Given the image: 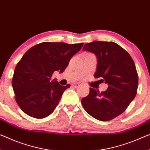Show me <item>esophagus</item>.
Masks as SVG:
<instances>
[{
  "label": "esophagus",
  "mask_w": 150,
  "mask_h": 150,
  "mask_svg": "<svg viewBox=\"0 0 150 150\" xmlns=\"http://www.w3.org/2000/svg\"><path fill=\"white\" fill-rule=\"evenodd\" d=\"M80 86V84H78V83H74V84H72V86L73 87H75V88H77Z\"/></svg>",
  "instance_id": "1"
}]
</instances>
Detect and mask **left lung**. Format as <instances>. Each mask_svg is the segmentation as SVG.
Masks as SVG:
<instances>
[{
	"label": "left lung",
	"instance_id": "1",
	"mask_svg": "<svg viewBox=\"0 0 150 150\" xmlns=\"http://www.w3.org/2000/svg\"><path fill=\"white\" fill-rule=\"evenodd\" d=\"M83 51L95 55L97 59L94 76L108 84L104 92L90 88L82 98L84 110L99 121H109L125 111L137 94L138 76L132 57L112 41H94L84 45Z\"/></svg>",
	"mask_w": 150,
	"mask_h": 150
}]
</instances>
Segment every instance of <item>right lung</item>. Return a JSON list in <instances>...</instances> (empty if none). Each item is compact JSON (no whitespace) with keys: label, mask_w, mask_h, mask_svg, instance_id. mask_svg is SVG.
Here are the masks:
<instances>
[{"label":"right lung","mask_w":150,"mask_h":150,"mask_svg":"<svg viewBox=\"0 0 150 150\" xmlns=\"http://www.w3.org/2000/svg\"><path fill=\"white\" fill-rule=\"evenodd\" d=\"M83 45L43 42L23 55L14 71L12 86L17 103L25 113L37 119L52 113L64 91L70 87L52 80L53 74L64 72Z\"/></svg>","instance_id":"1"}]
</instances>
